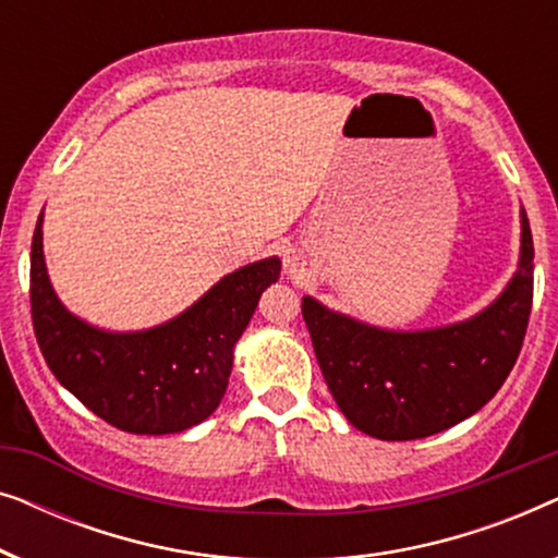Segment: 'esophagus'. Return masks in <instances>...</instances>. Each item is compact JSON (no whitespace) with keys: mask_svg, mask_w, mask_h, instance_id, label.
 I'll use <instances>...</instances> for the list:
<instances>
[{"mask_svg":"<svg viewBox=\"0 0 558 558\" xmlns=\"http://www.w3.org/2000/svg\"><path fill=\"white\" fill-rule=\"evenodd\" d=\"M284 269H287L289 277H296V274L302 271V258H300V254H296L294 248H287L284 251Z\"/></svg>","mask_w":558,"mask_h":558,"instance_id":"esophagus-1","label":"esophagus"}]
</instances>
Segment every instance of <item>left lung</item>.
<instances>
[{"label": "left lung", "mask_w": 558, "mask_h": 558, "mask_svg": "<svg viewBox=\"0 0 558 558\" xmlns=\"http://www.w3.org/2000/svg\"><path fill=\"white\" fill-rule=\"evenodd\" d=\"M533 300V239L521 208V254L508 284L468 319L391 330L302 296L319 371L355 429L384 441L424 439L477 414L521 353Z\"/></svg>", "instance_id": "1"}]
</instances>
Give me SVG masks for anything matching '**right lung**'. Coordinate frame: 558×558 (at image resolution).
Wrapping results in <instances>:
<instances>
[{"mask_svg":"<svg viewBox=\"0 0 558 558\" xmlns=\"http://www.w3.org/2000/svg\"><path fill=\"white\" fill-rule=\"evenodd\" d=\"M279 271V256L239 266L167 323L106 330L73 315L52 289L40 213L29 254L35 335L60 386L104 422L132 434H178L218 409L235 342Z\"/></svg>","mask_w":558,"mask_h":558,"instance_id":"add662e5","label":"right lung"}]
</instances>
